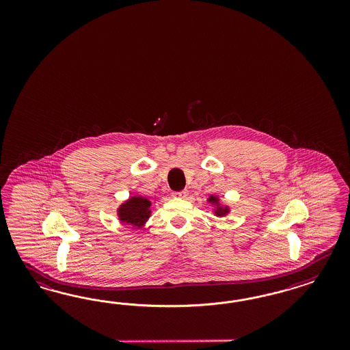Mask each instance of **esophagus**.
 I'll return each mask as SVG.
<instances>
[{
    "label": "esophagus",
    "mask_w": 350,
    "mask_h": 350,
    "mask_svg": "<svg viewBox=\"0 0 350 350\" xmlns=\"http://www.w3.org/2000/svg\"><path fill=\"white\" fill-rule=\"evenodd\" d=\"M187 195H189V191L187 190H182L180 191V192H174V193H173L174 198H180V199H186Z\"/></svg>",
    "instance_id": "1"
}]
</instances>
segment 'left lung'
<instances>
[{"mask_svg":"<svg viewBox=\"0 0 350 350\" xmlns=\"http://www.w3.org/2000/svg\"><path fill=\"white\" fill-rule=\"evenodd\" d=\"M217 202H218V199H217V198H214V196H211V198H209V202L217 204ZM227 212H228V209H227V208H219V206H218V209L215 211V214H217L218 217H221V215H224Z\"/></svg>","mask_w":350,"mask_h":350,"instance_id":"1","label":"left lung"}]
</instances>
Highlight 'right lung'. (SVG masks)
Listing matches in <instances>:
<instances>
[{
    "instance_id": "obj_1",
    "label": "right lung",
    "mask_w": 350,
    "mask_h": 350,
    "mask_svg": "<svg viewBox=\"0 0 350 350\" xmlns=\"http://www.w3.org/2000/svg\"><path fill=\"white\" fill-rule=\"evenodd\" d=\"M151 202L145 198L133 196L119 208V218L122 222L141 227L150 217Z\"/></svg>"
}]
</instances>
